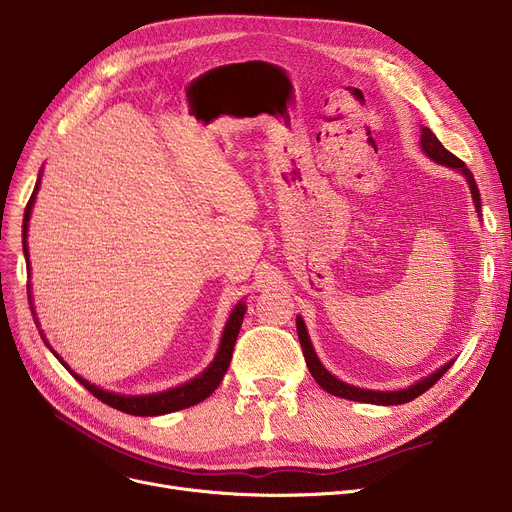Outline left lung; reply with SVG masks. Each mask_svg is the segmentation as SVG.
<instances>
[{
    "label": "left lung",
    "mask_w": 512,
    "mask_h": 512,
    "mask_svg": "<svg viewBox=\"0 0 512 512\" xmlns=\"http://www.w3.org/2000/svg\"><path fill=\"white\" fill-rule=\"evenodd\" d=\"M421 149L427 153V157H432L434 161H438V164L442 166H448L452 170H461L471 186V195H473V203H475V209L481 211V199H479V188H477V182L471 174V170L465 166V161L459 159L456 155H452L440 141L436 134L429 130V128H423V134H421ZM297 332H299V340H301V348H303V355H305V361H307V367L313 375V380L324 388L326 392L334 394V396H340V398H346V400H357V402H369V405H405V402H411L413 398L421 396L423 392H427L429 388H432L442 375L450 369L452 361L446 363L442 369H438L436 373L429 375V378L417 382L415 386L407 388V390H396V392H375V390H363V388H355V386H348L344 382H340L338 378H334V375L319 363L313 346H311V340L307 336V328L303 324V319L297 317Z\"/></svg>",
    "instance_id": "1"
}]
</instances>
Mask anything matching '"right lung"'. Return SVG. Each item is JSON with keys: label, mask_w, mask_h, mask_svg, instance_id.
<instances>
[{"label": "right lung", "mask_w": 512, "mask_h": 512, "mask_svg": "<svg viewBox=\"0 0 512 512\" xmlns=\"http://www.w3.org/2000/svg\"><path fill=\"white\" fill-rule=\"evenodd\" d=\"M37 188H39V180L35 184V191L29 199V203H26V209H24V222H22V236H24V255L29 257V251H26V228H29V218H31V209H33V203H35V195H37ZM242 317H245V305L238 303L228 319L226 324V330H224V336H222V344H220V351H218V357L213 359V363L199 375V378H195L193 382H188L184 386H178L174 390H168V392H159V394H149V396H122V394H114V392H107V390H101L93 384H89L87 380L78 378V375L74 371H70L74 378L83 384L95 398H99L101 402H105V405H110L122 413H128V415H139V417H155V415H166V413H172V411H180V409H186V407H193L197 405V402L205 400L215 388L220 386L224 373L228 371V365H230V359H232V351H234V344H236V336H238V330L242 326ZM56 355V353H53ZM58 357V355H56ZM60 359V357H58ZM62 361V359H60ZM62 365L66 369H70L64 361Z\"/></svg>", "instance_id": "1"}]
</instances>
